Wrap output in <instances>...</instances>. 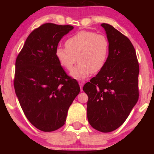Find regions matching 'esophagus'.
<instances>
[{
    "label": "esophagus",
    "mask_w": 154,
    "mask_h": 154,
    "mask_svg": "<svg viewBox=\"0 0 154 154\" xmlns=\"http://www.w3.org/2000/svg\"><path fill=\"white\" fill-rule=\"evenodd\" d=\"M79 85H80V88H81V90L82 91L83 90V83L82 81H79Z\"/></svg>",
    "instance_id": "esophagus-1"
}]
</instances>
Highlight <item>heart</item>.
I'll use <instances>...</instances> for the list:
<instances>
[{
  "instance_id": "obj_1",
  "label": "heart",
  "mask_w": 154,
  "mask_h": 154,
  "mask_svg": "<svg viewBox=\"0 0 154 154\" xmlns=\"http://www.w3.org/2000/svg\"><path fill=\"white\" fill-rule=\"evenodd\" d=\"M65 45L66 48H57L55 57L60 66L66 70L72 68L77 57L79 64L70 72L73 79L85 80L93 72L102 70L106 64L109 43L104 35L81 31L69 37Z\"/></svg>"
}]
</instances>
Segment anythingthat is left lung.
<instances>
[{
    "instance_id": "left-lung-1",
    "label": "left lung",
    "mask_w": 154,
    "mask_h": 154,
    "mask_svg": "<svg viewBox=\"0 0 154 154\" xmlns=\"http://www.w3.org/2000/svg\"><path fill=\"white\" fill-rule=\"evenodd\" d=\"M109 43L104 68L83 86L88 94V120L102 132L119 128L139 98L140 67L135 50L129 39L110 24H101Z\"/></svg>"
}]
</instances>
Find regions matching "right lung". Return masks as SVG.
Masks as SVG:
<instances>
[{
    "label": "right lung",
    "instance_id": "right-lung-1",
    "mask_svg": "<svg viewBox=\"0 0 154 154\" xmlns=\"http://www.w3.org/2000/svg\"><path fill=\"white\" fill-rule=\"evenodd\" d=\"M73 29L41 25L29 34L17 57L16 95L27 119L41 131H54L64 125L69 106L81 90L55 57L59 42Z\"/></svg>",
    "mask_w": 154,
    "mask_h": 154
}]
</instances>
